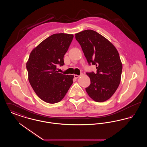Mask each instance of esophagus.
Segmentation results:
<instances>
[{"instance_id": "34e87169", "label": "esophagus", "mask_w": 147, "mask_h": 147, "mask_svg": "<svg viewBox=\"0 0 147 147\" xmlns=\"http://www.w3.org/2000/svg\"><path fill=\"white\" fill-rule=\"evenodd\" d=\"M74 78H75L76 79H77V78H78L79 77V76H78L77 74H74Z\"/></svg>"}]
</instances>
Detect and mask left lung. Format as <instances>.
I'll use <instances>...</instances> for the list:
<instances>
[{"label": "left lung", "instance_id": "8db88e82", "mask_svg": "<svg viewBox=\"0 0 147 147\" xmlns=\"http://www.w3.org/2000/svg\"><path fill=\"white\" fill-rule=\"evenodd\" d=\"M89 64L95 65L96 73H86L91 84L85 89L95 101L104 102L112 96L121 82L122 64L116 47L105 37L92 30L75 34Z\"/></svg>", "mask_w": 147, "mask_h": 147}]
</instances>
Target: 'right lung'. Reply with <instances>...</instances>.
Listing matches in <instances>:
<instances>
[{
    "label": "right lung",
    "instance_id": "right-lung-1",
    "mask_svg": "<svg viewBox=\"0 0 147 147\" xmlns=\"http://www.w3.org/2000/svg\"><path fill=\"white\" fill-rule=\"evenodd\" d=\"M74 36L55 34L36 47L26 63L29 83L36 95L43 101L55 104L61 101L73 84V75L58 73L57 66L63 65L64 56Z\"/></svg>",
    "mask_w": 147,
    "mask_h": 147
}]
</instances>
